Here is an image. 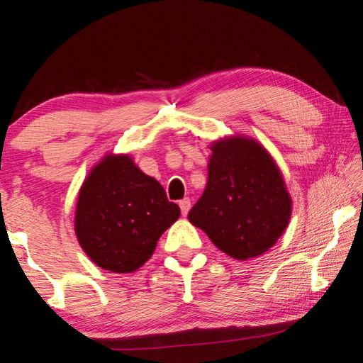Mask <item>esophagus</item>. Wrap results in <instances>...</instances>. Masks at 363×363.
<instances>
[{"label": "esophagus", "mask_w": 363, "mask_h": 363, "mask_svg": "<svg viewBox=\"0 0 363 363\" xmlns=\"http://www.w3.org/2000/svg\"><path fill=\"white\" fill-rule=\"evenodd\" d=\"M179 206H181V211L184 216H187V213L190 211V206H192V203H190V199H182L179 201Z\"/></svg>", "instance_id": "34e87169"}]
</instances>
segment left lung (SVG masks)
Listing matches in <instances>:
<instances>
[{
  "label": "left lung",
  "mask_w": 363,
  "mask_h": 363,
  "mask_svg": "<svg viewBox=\"0 0 363 363\" xmlns=\"http://www.w3.org/2000/svg\"><path fill=\"white\" fill-rule=\"evenodd\" d=\"M210 149L208 182L189 211L190 224L233 259L261 256L291 219L284 174L266 147L245 134L219 138Z\"/></svg>",
  "instance_id": "8db88e82"
}]
</instances>
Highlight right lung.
<instances>
[{"label": "right lung", "instance_id": "right-lung-1", "mask_svg": "<svg viewBox=\"0 0 363 363\" xmlns=\"http://www.w3.org/2000/svg\"><path fill=\"white\" fill-rule=\"evenodd\" d=\"M179 216L162 184L143 173L130 153L108 152L79 187L75 235L96 266L130 274L150 259Z\"/></svg>", "mask_w": 363, "mask_h": 363}]
</instances>
